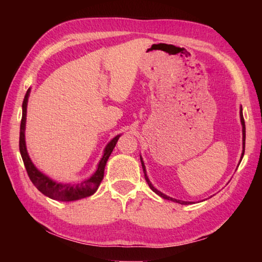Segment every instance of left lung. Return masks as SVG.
<instances>
[{
  "label": "left lung",
  "mask_w": 262,
  "mask_h": 262,
  "mask_svg": "<svg viewBox=\"0 0 262 262\" xmlns=\"http://www.w3.org/2000/svg\"><path fill=\"white\" fill-rule=\"evenodd\" d=\"M241 120H242V125H243V141H244V142H243V148H244V150H243V155H242V158H243V156H244V152H245V121H244L243 110H242V108H241ZM141 163H142V168H143V172H144V178H145V180H147V183H148V185H149V187L151 188L155 193L158 194L159 196H162L163 199H166V200H171V201H173V202L180 203V205H190V203H193V202H188V201H181V200H177V199H172V198H170V196H167V195L163 194L162 192H159V190H157V189L155 188L154 186L151 185V183H150V180L148 179L147 171H145V166H144V163H143V161H142V158H141Z\"/></svg>",
  "instance_id": "8db88e82"
}]
</instances>
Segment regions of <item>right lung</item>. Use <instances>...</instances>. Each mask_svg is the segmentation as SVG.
<instances>
[{"label":"right lung","instance_id":"right-lung-1","mask_svg":"<svg viewBox=\"0 0 262 262\" xmlns=\"http://www.w3.org/2000/svg\"><path fill=\"white\" fill-rule=\"evenodd\" d=\"M30 94V89L26 91V95L23 100V115H21V121H20V132H19V151L21 155V158H23L24 165L26 168V172H28L30 180L32 181L33 185L37 187L40 192L46 195V196L54 199L57 201H75L79 200V199L90 196V195L94 194L98 186L100 185L101 180L104 178V170L106 162L110 157L111 152L113 151V149L117 144L120 135L115 136L114 139L110 142V143L106 145L104 156L100 159L98 164V168H97L96 173L91 177L90 179L85 181H82V183L73 185V184H59L53 181L52 179L48 178L45 174H42L41 172L37 170V167L33 165V163L31 162V159L26 151L25 147V121H26V106H28V98Z\"/></svg>","mask_w":262,"mask_h":262}]
</instances>
